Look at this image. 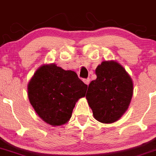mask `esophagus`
<instances>
[{
	"mask_svg": "<svg viewBox=\"0 0 156 156\" xmlns=\"http://www.w3.org/2000/svg\"><path fill=\"white\" fill-rule=\"evenodd\" d=\"M84 82H85V84H86L87 85H89V83H90V79L89 78H87V79H84Z\"/></svg>",
	"mask_w": 156,
	"mask_h": 156,
	"instance_id": "1",
	"label": "esophagus"
}]
</instances>
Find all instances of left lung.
I'll use <instances>...</instances> for the list:
<instances>
[{
    "label": "left lung",
    "instance_id": "1",
    "mask_svg": "<svg viewBox=\"0 0 156 156\" xmlns=\"http://www.w3.org/2000/svg\"><path fill=\"white\" fill-rule=\"evenodd\" d=\"M86 99L94 118L102 123L117 121L129 107L134 92L132 78L117 61H105L95 69Z\"/></svg>",
    "mask_w": 156,
    "mask_h": 156
}]
</instances>
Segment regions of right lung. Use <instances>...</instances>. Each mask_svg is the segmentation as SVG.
I'll return each mask as SVG.
<instances>
[{
	"instance_id": "right-lung-1",
	"label": "right lung",
	"mask_w": 156,
	"mask_h": 156,
	"mask_svg": "<svg viewBox=\"0 0 156 156\" xmlns=\"http://www.w3.org/2000/svg\"><path fill=\"white\" fill-rule=\"evenodd\" d=\"M87 88L75 71H65L55 64H43L28 83V97L38 116L57 127L69 121L76 102L85 96Z\"/></svg>"
}]
</instances>
